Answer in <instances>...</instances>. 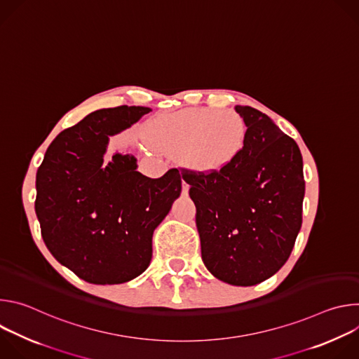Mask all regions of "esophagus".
Listing matches in <instances>:
<instances>
[{"label":"esophagus","mask_w":359,"mask_h":359,"mask_svg":"<svg viewBox=\"0 0 359 359\" xmlns=\"http://www.w3.org/2000/svg\"><path fill=\"white\" fill-rule=\"evenodd\" d=\"M182 193L184 194V196H187V193H189V184L183 180V184H182Z\"/></svg>","instance_id":"obj_1"}]
</instances>
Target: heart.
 Returning a JSON list of instances; mask_svg holds the SVG:
<instances>
[{
  "mask_svg": "<svg viewBox=\"0 0 359 359\" xmlns=\"http://www.w3.org/2000/svg\"><path fill=\"white\" fill-rule=\"evenodd\" d=\"M146 137L158 149L180 155L193 172L216 176L241 156L247 125L236 112L189 108L153 119Z\"/></svg>",
  "mask_w": 359,
  "mask_h": 359,
  "instance_id": "heart-1",
  "label": "heart"
}]
</instances>
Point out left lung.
I'll return each instance as SVG.
<instances>
[{
  "label": "left lung",
  "mask_w": 359,
  "mask_h": 359,
  "mask_svg": "<svg viewBox=\"0 0 359 359\" xmlns=\"http://www.w3.org/2000/svg\"><path fill=\"white\" fill-rule=\"evenodd\" d=\"M247 125L237 162L216 176L184 173L201 259L220 281L248 287L288 260L302 223L305 182L294 139L266 114L236 105Z\"/></svg>",
  "instance_id": "1"
}]
</instances>
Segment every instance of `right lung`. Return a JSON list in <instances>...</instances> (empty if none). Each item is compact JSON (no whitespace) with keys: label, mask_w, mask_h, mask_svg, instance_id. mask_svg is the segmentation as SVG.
<instances>
[{"label":"right lung","mask_w":359,"mask_h":359,"mask_svg":"<svg viewBox=\"0 0 359 359\" xmlns=\"http://www.w3.org/2000/svg\"><path fill=\"white\" fill-rule=\"evenodd\" d=\"M150 111L123 105L89 114L53 140L36 172L43 243L88 283L122 284L140 276L151 260L153 231L182 193L177 169L150 179L130 153L105 161L109 136Z\"/></svg>","instance_id":"obj_1"}]
</instances>
